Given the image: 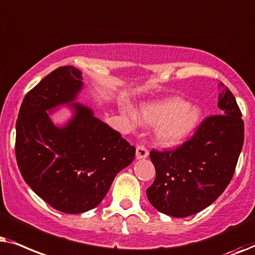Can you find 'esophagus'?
Wrapping results in <instances>:
<instances>
[{
  "label": "esophagus",
  "mask_w": 255,
  "mask_h": 255,
  "mask_svg": "<svg viewBox=\"0 0 255 255\" xmlns=\"http://www.w3.org/2000/svg\"><path fill=\"white\" fill-rule=\"evenodd\" d=\"M148 155H149V152L147 150V148L143 147V145H137L136 147V158L137 159L148 157Z\"/></svg>",
  "instance_id": "obj_1"
}]
</instances>
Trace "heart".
Instances as JSON below:
<instances>
[{
    "label": "heart",
    "mask_w": 255,
    "mask_h": 255,
    "mask_svg": "<svg viewBox=\"0 0 255 255\" xmlns=\"http://www.w3.org/2000/svg\"><path fill=\"white\" fill-rule=\"evenodd\" d=\"M145 126L158 127L155 142L162 148H175L182 144L201 124L202 112L190 106L179 98H169L157 103L144 105L138 114Z\"/></svg>",
    "instance_id": "b5f03b06"
}]
</instances>
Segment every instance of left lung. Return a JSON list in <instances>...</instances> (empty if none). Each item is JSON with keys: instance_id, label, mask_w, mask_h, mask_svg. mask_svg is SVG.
Masks as SVG:
<instances>
[{"instance_id": "8db88e82", "label": "left lung", "mask_w": 255, "mask_h": 255, "mask_svg": "<svg viewBox=\"0 0 255 255\" xmlns=\"http://www.w3.org/2000/svg\"><path fill=\"white\" fill-rule=\"evenodd\" d=\"M220 114L206 118L193 136L174 150L150 151L156 177L147 189L150 204L183 218L208 208L224 192L244 143V121L236 98L223 83Z\"/></svg>"}]
</instances>
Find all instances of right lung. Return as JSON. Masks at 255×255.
I'll return each mask as SVG.
<instances>
[{"label":"right lung","mask_w":255,"mask_h":255,"mask_svg":"<svg viewBox=\"0 0 255 255\" xmlns=\"http://www.w3.org/2000/svg\"><path fill=\"white\" fill-rule=\"evenodd\" d=\"M83 73L62 66L24 97L16 122V159L32 191L58 211L77 215L100 204L119 171L130 164L135 147L76 103ZM62 104L74 115L64 126L49 118ZM49 112H47V111Z\"/></svg>","instance_id":"obj_1"}]
</instances>
